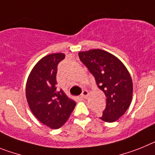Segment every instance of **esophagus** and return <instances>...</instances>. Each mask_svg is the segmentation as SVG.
Wrapping results in <instances>:
<instances>
[{
  "mask_svg": "<svg viewBox=\"0 0 155 155\" xmlns=\"http://www.w3.org/2000/svg\"><path fill=\"white\" fill-rule=\"evenodd\" d=\"M88 94H89V93L87 90H83V93H82V94H81V97L83 98H87V97L88 96Z\"/></svg>",
  "mask_w": 155,
  "mask_h": 155,
  "instance_id": "1",
  "label": "esophagus"
}]
</instances>
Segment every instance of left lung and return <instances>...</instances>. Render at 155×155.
Wrapping results in <instances>:
<instances>
[{
	"label": "left lung",
	"instance_id": "left-lung-1",
	"mask_svg": "<svg viewBox=\"0 0 155 155\" xmlns=\"http://www.w3.org/2000/svg\"><path fill=\"white\" fill-rule=\"evenodd\" d=\"M79 58L107 97L100 118L107 122H115L124 115L131 103L133 82L128 70L119 59L103 50L79 52Z\"/></svg>",
	"mask_w": 155,
	"mask_h": 155
}]
</instances>
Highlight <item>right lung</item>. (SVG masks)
<instances>
[{
    "instance_id": "1",
    "label": "right lung",
    "mask_w": 155,
    "mask_h": 155,
    "mask_svg": "<svg viewBox=\"0 0 155 155\" xmlns=\"http://www.w3.org/2000/svg\"><path fill=\"white\" fill-rule=\"evenodd\" d=\"M64 58L62 53L44 57L31 71L26 83L25 94L31 111L51 129L61 127L76 104L64 91L57 89L58 65Z\"/></svg>"
}]
</instances>
